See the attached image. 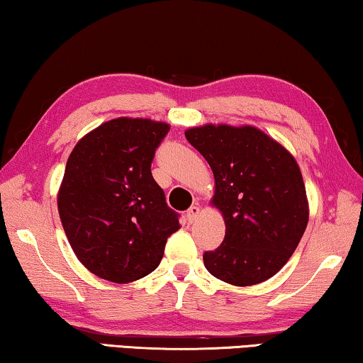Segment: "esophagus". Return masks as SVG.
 I'll use <instances>...</instances> for the list:
<instances>
[{
  "label": "esophagus",
  "mask_w": 363,
  "mask_h": 363,
  "mask_svg": "<svg viewBox=\"0 0 363 363\" xmlns=\"http://www.w3.org/2000/svg\"><path fill=\"white\" fill-rule=\"evenodd\" d=\"M200 213H202V210H200V206L199 205H192L191 208L187 210V221L189 223H194L200 216Z\"/></svg>",
  "instance_id": "1"
}]
</instances>
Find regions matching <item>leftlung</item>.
<instances>
[{
    "instance_id": "obj_1",
    "label": "left lung",
    "mask_w": 363,
    "mask_h": 363,
    "mask_svg": "<svg viewBox=\"0 0 363 363\" xmlns=\"http://www.w3.org/2000/svg\"><path fill=\"white\" fill-rule=\"evenodd\" d=\"M186 139L215 176L211 206L226 234L205 252V268L233 286H254L274 276L294 254L308 223L306 184L296 158L255 125L205 124Z\"/></svg>"
}]
</instances>
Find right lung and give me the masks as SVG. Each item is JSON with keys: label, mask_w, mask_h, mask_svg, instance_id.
Instances as JSON below:
<instances>
[{"label": "right lung", "mask_w": 363, "mask_h": 363, "mask_svg": "<svg viewBox=\"0 0 363 363\" xmlns=\"http://www.w3.org/2000/svg\"><path fill=\"white\" fill-rule=\"evenodd\" d=\"M168 130L161 121L116 118L69 155L57 211L79 262L101 279L125 284L150 274L181 228L150 169Z\"/></svg>", "instance_id": "obj_1"}]
</instances>
